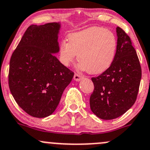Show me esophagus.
Listing matches in <instances>:
<instances>
[{
  "label": "esophagus",
  "mask_w": 150,
  "mask_h": 150,
  "mask_svg": "<svg viewBox=\"0 0 150 150\" xmlns=\"http://www.w3.org/2000/svg\"><path fill=\"white\" fill-rule=\"evenodd\" d=\"M83 78V76L82 75H80L78 73H75L74 75V80H76V81H80Z\"/></svg>",
  "instance_id": "obj_1"
}]
</instances>
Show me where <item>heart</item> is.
Returning <instances> with one entry per match:
<instances>
[{"instance_id":"obj_1","label":"heart","mask_w":150,"mask_h":150,"mask_svg":"<svg viewBox=\"0 0 150 150\" xmlns=\"http://www.w3.org/2000/svg\"><path fill=\"white\" fill-rule=\"evenodd\" d=\"M117 50V39L110 30L99 26L72 33L68 42L63 40L59 47L60 62L68 66L78 56L79 66L91 74H100L113 64Z\"/></svg>"}]
</instances>
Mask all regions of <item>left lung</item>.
<instances>
[{
	"instance_id": "8db88e82",
	"label": "left lung",
	"mask_w": 150,
	"mask_h": 150,
	"mask_svg": "<svg viewBox=\"0 0 150 150\" xmlns=\"http://www.w3.org/2000/svg\"><path fill=\"white\" fill-rule=\"evenodd\" d=\"M117 50L111 67L92 78L94 91L90 98L91 111L98 118L111 120L119 117L134 105L137 97L142 69L130 37L116 28Z\"/></svg>"
}]
</instances>
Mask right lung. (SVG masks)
<instances>
[{
	"instance_id": "right-lung-1",
	"label": "right lung",
	"mask_w": 150,
	"mask_h": 150,
	"mask_svg": "<svg viewBox=\"0 0 150 150\" xmlns=\"http://www.w3.org/2000/svg\"><path fill=\"white\" fill-rule=\"evenodd\" d=\"M59 29L57 22L31 25L11 57V93L33 117L45 118L54 112L74 76L53 54L59 52Z\"/></svg>"
}]
</instances>
